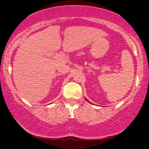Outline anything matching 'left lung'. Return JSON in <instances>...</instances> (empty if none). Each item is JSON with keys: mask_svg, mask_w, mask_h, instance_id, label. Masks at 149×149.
<instances>
[{"mask_svg": "<svg viewBox=\"0 0 149 149\" xmlns=\"http://www.w3.org/2000/svg\"><path fill=\"white\" fill-rule=\"evenodd\" d=\"M85 99H86V98H85ZM86 101H87V102H89V101H88V100H87V99H86ZM90 103H91V102H90Z\"/></svg>", "mask_w": 149, "mask_h": 149, "instance_id": "1", "label": "left lung"}]
</instances>
